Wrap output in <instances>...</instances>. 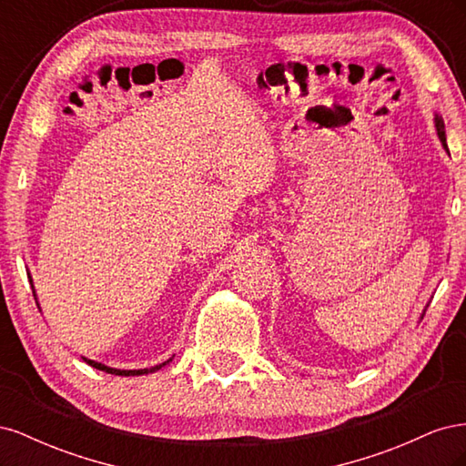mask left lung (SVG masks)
Returning <instances> with one entry per match:
<instances>
[{
    "instance_id": "left-lung-1",
    "label": "left lung",
    "mask_w": 466,
    "mask_h": 466,
    "mask_svg": "<svg viewBox=\"0 0 466 466\" xmlns=\"http://www.w3.org/2000/svg\"><path fill=\"white\" fill-rule=\"evenodd\" d=\"M435 130H437V137H440V142H441V146H443V149L449 153V147H447V137H445V124H443V118L437 115L435 112ZM424 315H426V309H424V313H421V317L420 319H424Z\"/></svg>"
}]
</instances>
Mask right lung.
I'll use <instances>...</instances> for the list:
<instances>
[{
  "label": "right lung",
  "mask_w": 466,
  "mask_h": 466,
  "mask_svg": "<svg viewBox=\"0 0 466 466\" xmlns=\"http://www.w3.org/2000/svg\"><path fill=\"white\" fill-rule=\"evenodd\" d=\"M31 276V274H29ZM31 281V288H35L33 286V279H29ZM33 295H35V299H36V291L33 289ZM36 305H38V301H36ZM38 309H40V305H38ZM175 358V356H173ZM173 358H168L167 361H163V363H159V365H153V368H146V370H116V368H108V365H105V363H101V361H95V360H87V358H83L86 360V363H89L91 368H95V370H98V371H105V373H110V375H122V377H136V375H147V373H155V371H159L161 368H165V365L168 363V361H173Z\"/></svg>",
  "instance_id": "1"
}]
</instances>
